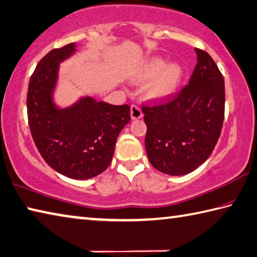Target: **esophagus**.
<instances>
[{
    "instance_id": "34e87169",
    "label": "esophagus",
    "mask_w": 257,
    "mask_h": 257,
    "mask_svg": "<svg viewBox=\"0 0 257 257\" xmlns=\"http://www.w3.org/2000/svg\"><path fill=\"white\" fill-rule=\"evenodd\" d=\"M142 116H143V113L139 105L133 104L132 106H131V117H132V119H139V118H141Z\"/></svg>"
}]
</instances>
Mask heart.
Listing matches in <instances>:
<instances>
[{"mask_svg": "<svg viewBox=\"0 0 257 257\" xmlns=\"http://www.w3.org/2000/svg\"><path fill=\"white\" fill-rule=\"evenodd\" d=\"M183 77V70L178 64H169L162 58H152L140 67L135 79H152L147 87V95L153 99H166L177 93Z\"/></svg>", "mask_w": 257, "mask_h": 257, "instance_id": "obj_1", "label": "heart"}]
</instances>
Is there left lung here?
<instances>
[{
  "label": "left lung",
  "instance_id": "1",
  "mask_svg": "<svg viewBox=\"0 0 257 257\" xmlns=\"http://www.w3.org/2000/svg\"><path fill=\"white\" fill-rule=\"evenodd\" d=\"M196 53L195 70L180 91L154 105H142L149 161L171 176L192 172L204 163L224 123V77L209 53L198 48Z\"/></svg>",
  "mask_w": 257,
  "mask_h": 257
}]
</instances>
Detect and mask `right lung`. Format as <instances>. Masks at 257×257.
<instances>
[{
	"mask_svg": "<svg viewBox=\"0 0 257 257\" xmlns=\"http://www.w3.org/2000/svg\"><path fill=\"white\" fill-rule=\"evenodd\" d=\"M76 51L75 43L49 51L39 61L28 87V120L43 160L64 176L85 180L112 162L116 140L131 119L127 104L112 105L81 98L59 109L51 98L59 62Z\"/></svg>",
	"mask_w": 257,
	"mask_h": 257,
	"instance_id": "obj_1",
	"label": "right lung"
}]
</instances>
